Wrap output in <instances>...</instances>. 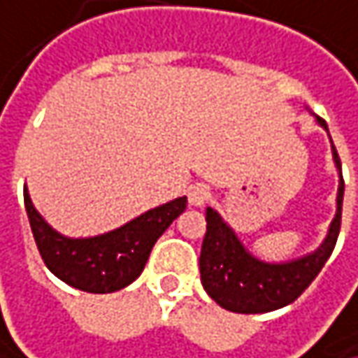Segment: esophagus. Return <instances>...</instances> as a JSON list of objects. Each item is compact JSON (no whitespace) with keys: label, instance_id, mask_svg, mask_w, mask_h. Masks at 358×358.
Returning <instances> with one entry per match:
<instances>
[{"label":"esophagus","instance_id":"34e87169","mask_svg":"<svg viewBox=\"0 0 358 358\" xmlns=\"http://www.w3.org/2000/svg\"><path fill=\"white\" fill-rule=\"evenodd\" d=\"M210 197H212L210 187H208V185H203V183L193 185V187H189V192H187L189 206H193V208H201V206H206V203L210 201Z\"/></svg>","mask_w":358,"mask_h":358}]
</instances>
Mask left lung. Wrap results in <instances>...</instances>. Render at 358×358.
<instances>
[{"label": "left lung", "mask_w": 358, "mask_h": 358, "mask_svg": "<svg viewBox=\"0 0 358 358\" xmlns=\"http://www.w3.org/2000/svg\"><path fill=\"white\" fill-rule=\"evenodd\" d=\"M316 120L328 132L326 122L322 117ZM332 157L341 175L338 195H336V216L328 228L324 243L314 252L301 259H295L289 263H265L252 257L238 241L236 232L222 220L216 210L212 208L206 210L208 226H206V236L199 255V273H201L203 289L217 306L236 314L273 312L295 301L318 277V273L336 246L341 232V216H343L345 179L334 144H332Z\"/></svg>", "instance_id": "8db88e82"}]
</instances>
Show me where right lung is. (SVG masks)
Returning a JSON list of instances; mask_svg holds the SVG:
<instances>
[{
  "label": "right lung",
  "instance_id": "obj_1",
  "mask_svg": "<svg viewBox=\"0 0 358 358\" xmlns=\"http://www.w3.org/2000/svg\"><path fill=\"white\" fill-rule=\"evenodd\" d=\"M24 206L40 257L50 273L75 289L112 294L138 279L155 243L185 212L187 197H177L91 238H69L57 232L34 208L28 187H24Z\"/></svg>",
  "mask_w": 358,
  "mask_h": 358
}]
</instances>
